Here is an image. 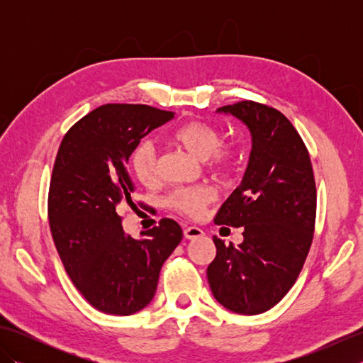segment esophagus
I'll list each match as a JSON object with an SVG mask.
<instances>
[{
    "label": "esophagus",
    "instance_id": "esophagus-1",
    "mask_svg": "<svg viewBox=\"0 0 363 363\" xmlns=\"http://www.w3.org/2000/svg\"><path fill=\"white\" fill-rule=\"evenodd\" d=\"M204 235V233L199 228H196V226H187V228H184V237L186 238H189V240H194V238H199V237H203Z\"/></svg>",
    "mask_w": 363,
    "mask_h": 363
}]
</instances>
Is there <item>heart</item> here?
Instances as JSON below:
<instances>
[{
  "instance_id": "obj_1",
  "label": "heart",
  "mask_w": 363,
  "mask_h": 363,
  "mask_svg": "<svg viewBox=\"0 0 363 363\" xmlns=\"http://www.w3.org/2000/svg\"><path fill=\"white\" fill-rule=\"evenodd\" d=\"M172 140L198 159L218 176H228L238 165V151L235 146L221 143V133L212 123L204 120H190L172 133ZM134 176L143 186H151L157 179V148L152 142H142L130 159ZM215 199L213 190L206 186L182 187L172 191L168 204L176 212L191 218L201 217L207 204Z\"/></svg>"
}]
</instances>
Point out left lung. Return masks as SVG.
Here are the masks:
<instances>
[{"label":"left lung","mask_w":363,"mask_h":363,"mask_svg":"<svg viewBox=\"0 0 363 363\" xmlns=\"http://www.w3.org/2000/svg\"><path fill=\"white\" fill-rule=\"evenodd\" d=\"M248 126L252 140L242 184L215 217L217 225L243 228V242L213 237L217 256L207 267L215 299L240 315L267 312L287 295L309 254L317 189L311 156L289 118L256 101L223 106Z\"/></svg>","instance_id":"obj_1"}]
</instances>
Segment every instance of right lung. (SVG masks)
Returning a JSON list of instances; mask_svg holds the SVG:
<instances>
[{
  "instance_id": "add662e5",
  "label": "right lung",
  "mask_w": 363,
  "mask_h": 363,
  "mask_svg": "<svg viewBox=\"0 0 363 363\" xmlns=\"http://www.w3.org/2000/svg\"><path fill=\"white\" fill-rule=\"evenodd\" d=\"M173 112L145 104H104L62 138L48 194L54 245L74 287L96 311L133 315L151 303L164 262L182 240L162 218L142 240L126 235L118 207H135L128 162L142 138Z\"/></svg>"
}]
</instances>
